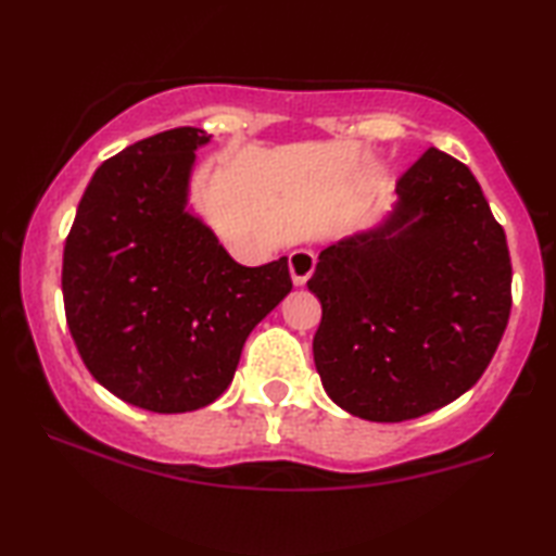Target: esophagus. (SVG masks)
Wrapping results in <instances>:
<instances>
[{"mask_svg":"<svg viewBox=\"0 0 556 556\" xmlns=\"http://www.w3.org/2000/svg\"><path fill=\"white\" fill-rule=\"evenodd\" d=\"M314 269H316V255L312 250H296L289 255V271L296 287L306 285V279L314 275Z\"/></svg>","mask_w":556,"mask_h":556,"instance_id":"obj_1","label":"esophagus"}]
</instances>
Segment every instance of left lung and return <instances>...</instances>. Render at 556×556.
I'll use <instances>...</instances> for the list:
<instances>
[{
  "label": "left lung",
  "mask_w": 556,
  "mask_h": 556,
  "mask_svg": "<svg viewBox=\"0 0 556 556\" xmlns=\"http://www.w3.org/2000/svg\"><path fill=\"white\" fill-rule=\"evenodd\" d=\"M384 225L326 248L314 363L338 407L407 421L481 380L513 306L503 225L466 164L427 149L397 178Z\"/></svg>",
  "instance_id": "1"
}]
</instances>
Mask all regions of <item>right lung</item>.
<instances>
[{
  "instance_id": "add662e5",
  "label": "right lung",
  "mask_w": 556,
  "mask_h": 556,
  "mask_svg": "<svg viewBox=\"0 0 556 556\" xmlns=\"http://www.w3.org/2000/svg\"><path fill=\"white\" fill-rule=\"evenodd\" d=\"M195 127L122 149L83 193L63 250L75 348L102 388L178 414L228 390L252 328L291 291L287 257L242 267L186 211Z\"/></svg>"
}]
</instances>
